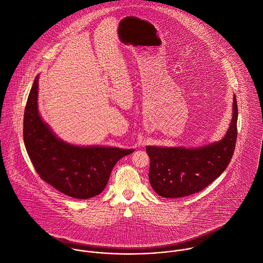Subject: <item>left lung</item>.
Instances as JSON below:
<instances>
[{
	"instance_id": "obj_1",
	"label": "left lung",
	"mask_w": 263,
	"mask_h": 263,
	"mask_svg": "<svg viewBox=\"0 0 263 263\" xmlns=\"http://www.w3.org/2000/svg\"><path fill=\"white\" fill-rule=\"evenodd\" d=\"M238 104L234 96L233 119L226 136L199 147L147 146L149 183L163 198H182L203 191L227 169L237 141Z\"/></svg>"
}]
</instances>
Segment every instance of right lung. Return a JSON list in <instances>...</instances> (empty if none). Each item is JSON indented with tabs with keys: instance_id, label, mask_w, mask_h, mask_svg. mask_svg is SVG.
Masks as SVG:
<instances>
[{
	"instance_id": "1",
	"label": "right lung",
	"mask_w": 263,
	"mask_h": 263,
	"mask_svg": "<svg viewBox=\"0 0 263 263\" xmlns=\"http://www.w3.org/2000/svg\"><path fill=\"white\" fill-rule=\"evenodd\" d=\"M39 76L30 89L23 119V140L39 176L60 193L90 199L104 190L117 162L134 149L77 146L57 138L37 110Z\"/></svg>"
}]
</instances>
